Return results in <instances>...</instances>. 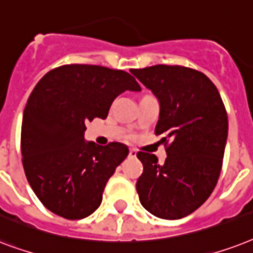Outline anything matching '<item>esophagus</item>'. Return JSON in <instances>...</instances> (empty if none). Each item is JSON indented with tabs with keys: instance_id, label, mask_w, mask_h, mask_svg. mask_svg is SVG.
Returning <instances> with one entry per match:
<instances>
[{
	"instance_id": "obj_1",
	"label": "esophagus",
	"mask_w": 253,
	"mask_h": 253,
	"mask_svg": "<svg viewBox=\"0 0 253 253\" xmlns=\"http://www.w3.org/2000/svg\"><path fill=\"white\" fill-rule=\"evenodd\" d=\"M136 155H137V151L134 150V149H130V150H129V157H132V158H136Z\"/></svg>"
}]
</instances>
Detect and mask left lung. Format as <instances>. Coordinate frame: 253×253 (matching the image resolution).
Instances as JSON below:
<instances>
[{
	"mask_svg": "<svg viewBox=\"0 0 253 253\" xmlns=\"http://www.w3.org/2000/svg\"><path fill=\"white\" fill-rule=\"evenodd\" d=\"M133 76L159 102L155 134L169 142L159 165L138 151L143 172L136 188L139 203L155 217L179 219L208 200L221 173L229 121L217 87L201 72L185 66L155 65L132 69Z\"/></svg>",
	"mask_w": 253,
	"mask_h": 253,
	"instance_id": "obj_1",
	"label": "left lung"
}]
</instances>
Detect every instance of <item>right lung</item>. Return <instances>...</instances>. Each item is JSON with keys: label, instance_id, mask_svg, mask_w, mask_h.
<instances>
[{"label": "right lung", "instance_id": "add662e5", "mask_svg": "<svg viewBox=\"0 0 253 253\" xmlns=\"http://www.w3.org/2000/svg\"><path fill=\"white\" fill-rule=\"evenodd\" d=\"M124 91H141L129 73L98 65H64L38 82L23 112L21 149L32 191L66 219L88 217L102 204L107 181L129 154L126 145L84 139L86 123L106 119Z\"/></svg>", "mask_w": 253, "mask_h": 253}]
</instances>
